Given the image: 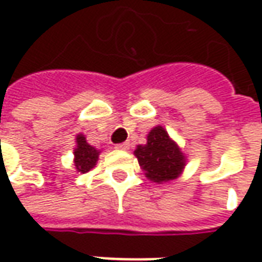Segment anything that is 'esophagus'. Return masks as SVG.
Wrapping results in <instances>:
<instances>
[{
    "label": "esophagus",
    "mask_w": 262,
    "mask_h": 262,
    "mask_svg": "<svg viewBox=\"0 0 262 262\" xmlns=\"http://www.w3.org/2000/svg\"><path fill=\"white\" fill-rule=\"evenodd\" d=\"M116 148H117V149H120V151H127L128 148H129V144H128V142H122V144H117Z\"/></svg>",
    "instance_id": "1"
}]
</instances>
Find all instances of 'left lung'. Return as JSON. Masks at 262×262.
I'll list each match as a JSON object with an SVG mask.
<instances>
[{
  "mask_svg": "<svg viewBox=\"0 0 262 262\" xmlns=\"http://www.w3.org/2000/svg\"><path fill=\"white\" fill-rule=\"evenodd\" d=\"M141 168L148 179L158 183L173 181L185 166V157L162 127H155L148 134L145 145L135 149Z\"/></svg>",
  "mask_w": 262,
  "mask_h": 262,
  "instance_id": "left-lung-1",
  "label": "left lung"
}]
</instances>
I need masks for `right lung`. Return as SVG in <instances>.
I'll use <instances>...</instances> for the list:
<instances>
[{
  "label": "right lung",
  "instance_id": "1",
  "mask_svg": "<svg viewBox=\"0 0 262 262\" xmlns=\"http://www.w3.org/2000/svg\"><path fill=\"white\" fill-rule=\"evenodd\" d=\"M76 142H77V148L75 149L76 169L79 170V172H81V173H86V172H89L92 168H94V165L97 162L98 154H100V152H98L94 146L87 144L84 135H77Z\"/></svg>",
  "mask_w": 262,
  "mask_h": 262
}]
</instances>
